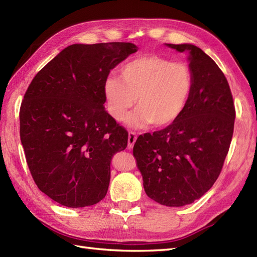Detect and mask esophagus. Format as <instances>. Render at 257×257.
<instances>
[{"mask_svg":"<svg viewBox=\"0 0 257 257\" xmlns=\"http://www.w3.org/2000/svg\"><path fill=\"white\" fill-rule=\"evenodd\" d=\"M136 140H137V135L135 133H133V131H130V133L128 134V148L129 149L134 148Z\"/></svg>","mask_w":257,"mask_h":257,"instance_id":"esophagus-1","label":"esophagus"}]
</instances>
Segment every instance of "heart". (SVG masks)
Masks as SVG:
<instances>
[{
    "mask_svg": "<svg viewBox=\"0 0 257 257\" xmlns=\"http://www.w3.org/2000/svg\"><path fill=\"white\" fill-rule=\"evenodd\" d=\"M193 72L188 64L160 56H146L129 61L120 77L108 76L104 82L107 110L116 121H122L129 110L133 127H165L181 116L193 91Z\"/></svg>",
    "mask_w": 257,
    "mask_h": 257,
    "instance_id": "heart-1",
    "label": "heart"
}]
</instances>
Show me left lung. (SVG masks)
I'll list each match as a JSON object with an SVG mask.
<instances>
[{"label": "left lung", "mask_w": 257, "mask_h": 257, "mask_svg": "<svg viewBox=\"0 0 257 257\" xmlns=\"http://www.w3.org/2000/svg\"><path fill=\"white\" fill-rule=\"evenodd\" d=\"M166 46L189 52L193 91L174 122L138 137L134 156L148 197L163 206L182 207L205 195L221 173L235 108L226 77L209 56L194 45Z\"/></svg>", "instance_id": "1"}]
</instances>
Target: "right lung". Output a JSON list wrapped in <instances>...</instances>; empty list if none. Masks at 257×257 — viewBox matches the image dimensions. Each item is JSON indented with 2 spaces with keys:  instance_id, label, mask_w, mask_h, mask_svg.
I'll return each mask as SVG.
<instances>
[{
  "instance_id": "obj_1",
  "label": "right lung",
  "mask_w": 257,
  "mask_h": 257,
  "mask_svg": "<svg viewBox=\"0 0 257 257\" xmlns=\"http://www.w3.org/2000/svg\"><path fill=\"white\" fill-rule=\"evenodd\" d=\"M137 51L130 43L71 45L35 75L20 110L26 162L41 192L70 208L97 204L128 131L105 109L110 70Z\"/></svg>"
}]
</instances>
